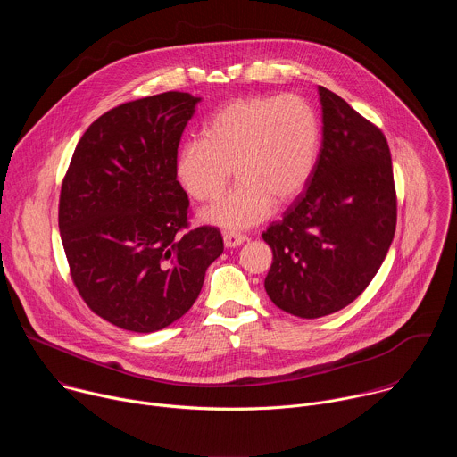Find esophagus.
<instances>
[{"mask_svg":"<svg viewBox=\"0 0 457 457\" xmlns=\"http://www.w3.org/2000/svg\"><path fill=\"white\" fill-rule=\"evenodd\" d=\"M245 240H247V237L242 235V233H235V231H226V233H224V244H226V247L242 245Z\"/></svg>","mask_w":457,"mask_h":457,"instance_id":"1","label":"esophagus"}]
</instances>
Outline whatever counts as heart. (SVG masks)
<instances>
[{"label": "heart", "instance_id": "1", "mask_svg": "<svg viewBox=\"0 0 457 457\" xmlns=\"http://www.w3.org/2000/svg\"><path fill=\"white\" fill-rule=\"evenodd\" d=\"M320 145L316 113L298 96L242 97L224 104L204 126L203 139L186 143L177 177L199 203L219 199L231 170L238 184L208 208L206 222L242 229L291 203L314 168Z\"/></svg>", "mask_w": 457, "mask_h": 457}]
</instances>
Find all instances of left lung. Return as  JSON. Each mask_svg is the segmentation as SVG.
Returning <instances> with one entry per match:
<instances>
[{"instance_id": "8db88e82", "label": "left lung", "mask_w": 457, "mask_h": 457, "mask_svg": "<svg viewBox=\"0 0 457 457\" xmlns=\"http://www.w3.org/2000/svg\"><path fill=\"white\" fill-rule=\"evenodd\" d=\"M321 148L305 189L262 238L273 249L266 291L300 318L333 314L370 284L396 231L398 201L381 129L318 87Z\"/></svg>"}]
</instances>
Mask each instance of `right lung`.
<instances>
[{"mask_svg": "<svg viewBox=\"0 0 457 457\" xmlns=\"http://www.w3.org/2000/svg\"><path fill=\"white\" fill-rule=\"evenodd\" d=\"M201 99L164 92L119 104L79 139L59 195V233L85 303L124 331L168 328L222 254L217 228H189L177 150Z\"/></svg>", "mask_w": 457, "mask_h": 457, "instance_id": "obj_1", "label": "right lung"}]
</instances>
